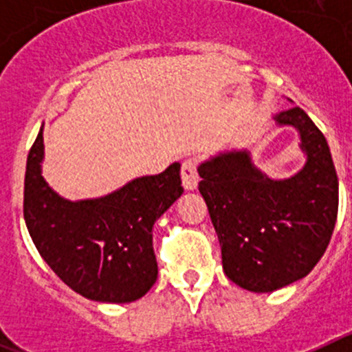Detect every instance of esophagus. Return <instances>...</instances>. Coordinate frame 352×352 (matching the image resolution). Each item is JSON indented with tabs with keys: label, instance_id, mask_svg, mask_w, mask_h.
Wrapping results in <instances>:
<instances>
[{
	"label": "esophagus",
	"instance_id": "34e87169",
	"mask_svg": "<svg viewBox=\"0 0 352 352\" xmlns=\"http://www.w3.org/2000/svg\"><path fill=\"white\" fill-rule=\"evenodd\" d=\"M182 182L185 190H195L199 183L197 174V160L195 158H186L182 166Z\"/></svg>",
	"mask_w": 352,
	"mask_h": 352
}]
</instances>
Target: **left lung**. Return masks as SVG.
I'll return each instance as SVG.
<instances>
[{
  "label": "left lung",
  "instance_id": "left-lung-1",
  "mask_svg": "<svg viewBox=\"0 0 352 352\" xmlns=\"http://www.w3.org/2000/svg\"><path fill=\"white\" fill-rule=\"evenodd\" d=\"M300 135L305 166L273 179L248 149H227L201 162L199 192L222 247L227 278L252 292L300 280L326 252L338 213V178L322 132L300 107L273 116Z\"/></svg>",
  "mask_w": 352,
  "mask_h": 352
}]
</instances>
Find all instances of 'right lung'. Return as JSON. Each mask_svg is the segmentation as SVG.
<instances>
[{"label": "right lung", "mask_w": 352, "mask_h": 352, "mask_svg": "<svg viewBox=\"0 0 352 352\" xmlns=\"http://www.w3.org/2000/svg\"><path fill=\"white\" fill-rule=\"evenodd\" d=\"M43 125L24 178V220L43 261L80 296L130 303L158 276L153 226L182 197L179 162L95 199L61 197L42 176Z\"/></svg>", "instance_id": "add662e5"}]
</instances>
